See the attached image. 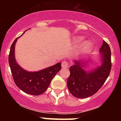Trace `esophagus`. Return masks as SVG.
Masks as SVG:
<instances>
[{
    "label": "esophagus",
    "instance_id": "obj_1",
    "mask_svg": "<svg viewBox=\"0 0 121 121\" xmlns=\"http://www.w3.org/2000/svg\"><path fill=\"white\" fill-rule=\"evenodd\" d=\"M61 65L63 68H66L68 67V63L66 61H63L62 62Z\"/></svg>",
    "mask_w": 121,
    "mask_h": 121
}]
</instances>
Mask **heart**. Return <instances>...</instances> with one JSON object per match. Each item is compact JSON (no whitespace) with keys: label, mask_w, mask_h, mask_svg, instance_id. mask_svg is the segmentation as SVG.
<instances>
[{"label":"heart","mask_w":121,"mask_h":121,"mask_svg":"<svg viewBox=\"0 0 121 121\" xmlns=\"http://www.w3.org/2000/svg\"><path fill=\"white\" fill-rule=\"evenodd\" d=\"M84 38L82 36H77L74 38V42H75L76 44L78 45L82 43V42L84 41ZM93 43L90 41H86L82 43L81 46L80 47V51L82 53H86L90 51L92 49Z\"/></svg>","instance_id":"obj_1"}]
</instances>
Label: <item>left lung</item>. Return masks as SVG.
I'll return each instance as SVG.
<instances>
[{
  "label": "left lung",
  "mask_w": 121,
  "mask_h": 121,
  "mask_svg": "<svg viewBox=\"0 0 121 121\" xmlns=\"http://www.w3.org/2000/svg\"><path fill=\"white\" fill-rule=\"evenodd\" d=\"M99 52L100 65L90 70H85L89 60L87 58L74 60V65L70 67L67 86L70 93L76 98H86L95 95L108 77L112 68L111 50L104 40Z\"/></svg>",
  "instance_id": "8db88e82"
}]
</instances>
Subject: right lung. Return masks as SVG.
Returning a JSON list of instances; mask_svg holds the SVG:
<instances>
[{"instance_id": "right-lung-1", "label": "right lung", "mask_w": 121, "mask_h": 121, "mask_svg": "<svg viewBox=\"0 0 121 121\" xmlns=\"http://www.w3.org/2000/svg\"><path fill=\"white\" fill-rule=\"evenodd\" d=\"M19 37L15 39L11 45L8 57L14 81L23 92L35 96L40 95L47 90L51 80L60 70L61 64L59 62L38 71L30 72L24 70L17 64L14 56L15 45Z\"/></svg>"}]
</instances>
